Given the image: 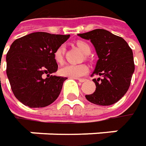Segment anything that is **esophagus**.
<instances>
[{"label":"esophagus","instance_id":"obj_1","mask_svg":"<svg viewBox=\"0 0 146 146\" xmlns=\"http://www.w3.org/2000/svg\"><path fill=\"white\" fill-rule=\"evenodd\" d=\"M77 80H78L80 82H85L86 79H84V78H78Z\"/></svg>","mask_w":146,"mask_h":146}]
</instances>
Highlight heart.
I'll return each mask as SVG.
<instances>
[{"label": "heart", "mask_w": 146, "mask_h": 146, "mask_svg": "<svg viewBox=\"0 0 146 146\" xmlns=\"http://www.w3.org/2000/svg\"><path fill=\"white\" fill-rule=\"evenodd\" d=\"M77 46L86 54H90L91 47L84 41H78ZM65 51L64 45H61L54 52V60L56 63L61 64L64 60V54ZM88 72V68L85 64H66L60 69L59 73L63 77L70 78H78L84 76Z\"/></svg>", "instance_id": "1"}]
</instances>
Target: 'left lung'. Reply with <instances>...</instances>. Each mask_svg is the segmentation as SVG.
Masks as SVG:
<instances>
[{
	"label": "left lung",
	"instance_id": "8db88e82",
	"mask_svg": "<svg viewBox=\"0 0 146 146\" xmlns=\"http://www.w3.org/2000/svg\"><path fill=\"white\" fill-rule=\"evenodd\" d=\"M78 35L93 44L99 60L92 75L102 77L93 79L96 91L86 98L97 105L115 104L127 92L135 70L131 49L123 38L105 29Z\"/></svg>",
	"mask_w": 146,
	"mask_h": 146
}]
</instances>
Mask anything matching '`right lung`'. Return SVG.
Returning a JSON list of instances; mask_svg holds the SVG:
<instances>
[{
	"label": "right lung",
	"mask_w": 146,
	"mask_h": 146,
	"mask_svg": "<svg viewBox=\"0 0 146 146\" xmlns=\"http://www.w3.org/2000/svg\"><path fill=\"white\" fill-rule=\"evenodd\" d=\"M69 36L36 32L11 44L6 54V74L15 96L24 105L42 108L58 98L67 78L51 75L58 68L54 52Z\"/></svg>",
	"instance_id": "right-lung-1"
}]
</instances>
